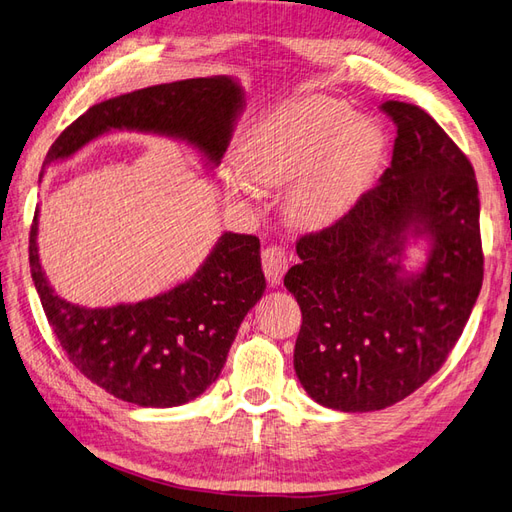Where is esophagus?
<instances>
[{"mask_svg":"<svg viewBox=\"0 0 512 512\" xmlns=\"http://www.w3.org/2000/svg\"><path fill=\"white\" fill-rule=\"evenodd\" d=\"M261 264H264L268 283L277 285V283H281L285 270H288L290 257L281 246H268V248H264V253H261Z\"/></svg>","mask_w":512,"mask_h":512,"instance_id":"esophagus-1","label":"esophagus"}]
</instances>
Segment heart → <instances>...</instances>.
I'll list each match as a JSON object with an SVG mask.
<instances>
[{"instance_id": "heart-1", "label": "heart", "mask_w": 512, "mask_h": 512, "mask_svg": "<svg viewBox=\"0 0 512 512\" xmlns=\"http://www.w3.org/2000/svg\"><path fill=\"white\" fill-rule=\"evenodd\" d=\"M386 154V137L368 117L334 98H307L257 122L222 181L231 194H251L253 182L283 185L288 216L303 229L329 227L371 183Z\"/></svg>"}]
</instances>
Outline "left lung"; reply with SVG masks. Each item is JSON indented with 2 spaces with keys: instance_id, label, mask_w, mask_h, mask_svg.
Returning <instances> with one entry per match:
<instances>
[{
  "instance_id": "obj_1",
  "label": "left lung",
  "mask_w": 512,
  "mask_h": 512,
  "mask_svg": "<svg viewBox=\"0 0 512 512\" xmlns=\"http://www.w3.org/2000/svg\"><path fill=\"white\" fill-rule=\"evenodd\" d=\"M390 168L347 216L296 242L283 285L301 307L294 371L316 403L373 412L421 388L454 349L482 288L478 181L423 109L388 100ZM428 244L419 271L402 266Z\"/></svg>"
}]
</instances>
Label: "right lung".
<instances>
[{"instance_id": "1", "label": "right lung", "mask_w": 512, "mask_h": 512, "mask_svg": "<svg viewBox=\"0 0 512 512\" xmlns=\"http://www.w3.org/2000/svg\"><path fill=\"white\" fill-rule=\"evenodd\" d=\"M242 111L244 89L233 76L178 80L117 95L91 106L63 130L43 170L111 130L174 137L213 170ZM37 233L39 209L30 229L32 281L71 364L113 397L141 408L183 406L216 382L244 316L266 290L257 237L222 233L185 283L146 301L91 310L54 292L41 266Z\"/></svg>"}]
</instances>
